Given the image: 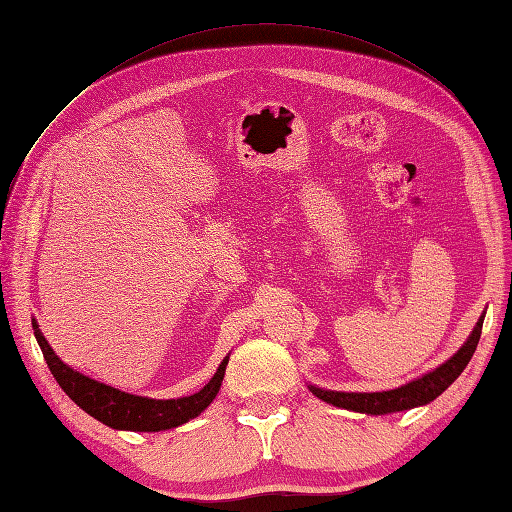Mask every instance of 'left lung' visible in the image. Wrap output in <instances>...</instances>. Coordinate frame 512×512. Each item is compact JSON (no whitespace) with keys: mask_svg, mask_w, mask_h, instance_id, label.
Wrapping results in <instances>:
<instances>
[{"mask_svg":"<svg viewBox=\"0 0 512 512\" xmlns=\"http://www.w3.org/2000/svg\"><path fill=\"white\" fill-rule=\"evenodd\" d=\"M483 320L485 316L478 318L474 331L468 337V342L463 344L451 359L433 371H427L425 376L399 386V389L382 391V393H342V391L318 389V386L309 384V391H312L318 399L327 401L331 406L352 410V412H363V414H391V412H404L410 408L425 406L438 395H442L448 386L459 378L461 371L466 369L478 346L480 331H483Z\"/></svg>","mask_w":512,"mask_h":512,"instance_id":"left-lung-1","label":"left lung"}]
</instances>
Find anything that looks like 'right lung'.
I'll list each match as a JSON object with an SVG mask.
<instances>
[{"instance_id":"add662e5","label":"right lung","mask_w":512,"mask_h":512,"mask_svg":"<svg viewBox=\"0 0 512 512\" xmlns=\"http://www.w3.org/2000/svg\"><path fill=\"white\" fill-rule=\"evenodd\" d=\"M32 327L38 346L44 354V361L64 393L89 416L98 418L100 423L108 427L123 431H164L192 421L200 412L207 410L215 395H218L228 365L226 356L213 378L194 395L179 399L138 397L113 389V386L102 384L98 380H91L89 376H83L76 369L68 367L53 352L49 342H46L36 320H32Z\"/></svg>"}]
</instances>
